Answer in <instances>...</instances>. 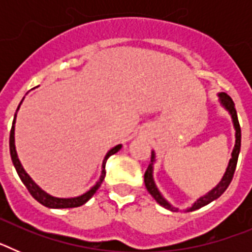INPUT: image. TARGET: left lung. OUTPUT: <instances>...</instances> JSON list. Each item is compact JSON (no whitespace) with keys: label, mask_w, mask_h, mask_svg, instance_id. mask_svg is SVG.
I'll list each match as a JSON object with an SVG mask.
<instances>
[{"label":"left lung","mask_w":252,"mask_h":252,"mask_svg":"<svg viewBox=\"0 0 252 252\" xmlns=\"http://www.w3.org/2000/svg\"><path fill=\"white\" fill-rule=\"evenodd\" d=\"M218 97H220V104L223 107L227 112L230 113L231 119H232L233 127H235V146H233L232 154H231V159L228 161V165H227L226 171H224L223 177H222L221 182L217 184L213 189H211L208 193H206L204 195L199 197L194 203L192 204V207L187 208V212H192V211H195V209H199L202 207L207 206L211 202L216 201L217 198L221 197L223 194V192L228 188L230 186L231 180L233 178V173L236 170V164H237V159H239V154L240 149H241V128H240L239 119H237V113H236L235 103H233L232 98L230 95L226 94V93L221 92L218 93ZM157 161V155H155V151H151V162L150 165L148 166L145 171V175H144V182H145V187L148 189V192L153 195V198L160 206H162L164 208L169 209L171 212H178L179 208L174 207L170 202H168L164 198V195L161 194V192L159 190V188L155 184V180H154V162Z\"/></svg>","instance_id":"obj_1"}]
</instances>
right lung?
Returning <instances> with one entry per match:
<instances>
[{"instance_id":"1","label":"right lung","mask_w":252,"mask_h":252,"mask_svg":"<svg viewBox=\"0 0 252 252\" xmlns=\"http://www.w3.org/2000/svg\"><path fill=\"white\" fill-rule=\"evenodd\" d=\"M24 101V98H22ZM22 101L20 102V104L22 103ZM20 104L17 107V111L20 108ZM15 122H16V113H15V117H13V122H12V127H11V132H10V154H11V159H12L13 166L16 169L17 174H19L20 179L24 183V186L28 188V190L30 192V194L36 199L39 203H41L43 206L48 207V208H74V207H81L83 206L84 203L90 201L92 195L97 192V189L101 187L102 182L104 179V175H106V170H104V166H106V161L107 159L116 154L120 149L122 148V145H116L115 148L111 149L108 153L106 154V157H104L103 162H102V171H101V177H99L98 182L90 189V190H87L86 193H83L82 195H78V197H72V198H59V197H54V195H50L49 193H46L45 190L40 188L36 183H35L34 180L31 179L30 175L28 174L24 169V166L21 165V162H20L19 157H17L16 153V146H15Z\"/></svg>"}]
</instances>
